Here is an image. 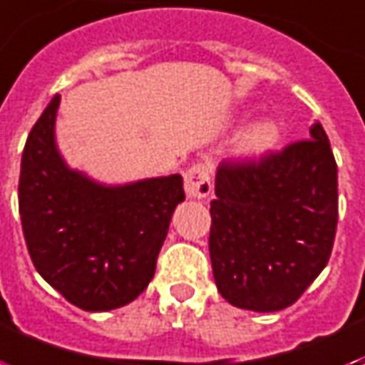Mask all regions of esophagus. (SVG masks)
<instances>
[{"label": "esophagus", "instance_id": "obj_1", "mask_svg": "<svg viewBox=\"0 0 365 365\" xmlns=\"http://www.w3.org/2000/svg\"><path fill=\"white\" fill-rule=\"evenodd\" d=\"M185 191L187 197L193 199H205L212 191V182H210V170L207 164H193L185 172Z\"/></svg>", "mask_w": 365, "mask_h": 365}]
</instances>
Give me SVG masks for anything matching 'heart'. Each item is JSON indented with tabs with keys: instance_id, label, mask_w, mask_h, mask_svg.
Masks as SVG:
<instances>
[{
	"instance_id": "1",
	"label": "heart",
	"mask_w": 365,
	"mask_h": 365,
	"mask_svg": "<svg viewBox=\"0 0 365 365\" xmlns=\"http://www.w3.org/2000/svg\"><path fill=\"white\" fill-rule=\"evenodd\" d=\"M275 139V130L269 124H258L252 130L245 133L243 139H241V149L245 153H262L266 151Z\"/></svg>"
}]
</instances>
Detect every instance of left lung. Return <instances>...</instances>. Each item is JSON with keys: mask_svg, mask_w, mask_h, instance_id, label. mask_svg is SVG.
I'll use <instances>...</instances> for the list:
<instances>
[{"mask_svg": "<svg viewBox=\"0 0 365 365\" xmlns=\"http://www.w3.org/2000/svg\"><path fill=\"white\" fill-rule=\"evenodd\" d=\"M337 216V163L322 124L277 151L226 158L208 235L220 294L255 312L297 302L329 262Z\"/></svg>", "mask_w": 365, "mask_h": 365, "instance_id": "8db88e82", "label": "left lung"}]
</instances>
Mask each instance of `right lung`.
I'll list each match as a JSON object with an SVG mask.
<instances>
[{
  "label": "right lung",
  "mask_w": 365,
  "mask_h": 365,
  "mask_svg": "<svg viewBox=\"0 0 365 365\" xmlns=\"http://www.w3.org/2000/svg\"><path fill=\"white\" fill-rule=\"evenodd\" d=\"M61 96L41 113L22 153L19 212L38 274L71 304L107 312L149 285L178 202L180 174L103 187L68 170L53 126Z\"/></svg>",
  "instance_id": "obj_1"
}]
</instances>
